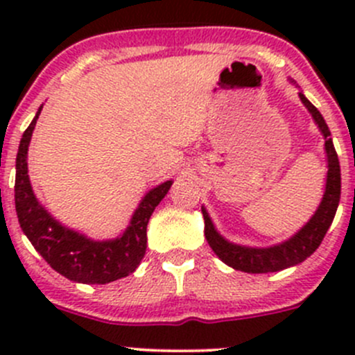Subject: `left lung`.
Wrapping results in <instances>:
<instances>
[{"label":"left lung","instance_id":"obj_1","mask_svg":"<svg viewBox=\"0 0 355 355\" xmlns=\"http://www.w3.org/2000/svg\"><path fill=\"white\" fill-rule=\"evenodd\" d=\"M300 101L304 103L309 113L313 114L314 121L320 127L321 134L324 137V151H327L328 159V173H327V187H324L323 199H321L320 206H318L316 213L313 214L309 221L297 232L293 237L288 241L282 242V244L273 247H245L232 244V242L225 241L214 228L213 221H211L207 211L202 207L204 216V235L209 244L211 249L214 250L218 257L223 261L225 264L232 266L234 270L245 271V273H273V271L285 270V268L295 266V264L306 261L314 250L320 247L323 242L324 235H327L328 228H330L333 218H335L336 207L340 202V163L338 156H336L335 146L330 137V130L318 111L316 106L299 92Z\"/></svg>","mask_w":355,"mask_h":355}]
</instances>
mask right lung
<instances>
[{
	"label": "right lung",
	"instance_id": "right-lung-1",
	"mask_svg": "<svg viewBox=\"0 0 355 355\" xmlns=\"http://www.w3.org/2000/svg\"><path fill=\"white\" fill-rule=\"evenodd\" d=\"M41 110L42 106L24 132L17 153L15 209L20 228L34 249L44 257L46 263L68 280L89 285H105L118 278L128 277L134 273L146 254L148 247L146 232H148L149 218L161 199L170 191L173 182L166 180L149 191L135 209L123 235L113 241H92L78 232L63 227L41 206L34 196L27 175L28 144Z\"/></svg>",
	"mask_w": 355,
	"mask_h": 355
}]
</instances>
